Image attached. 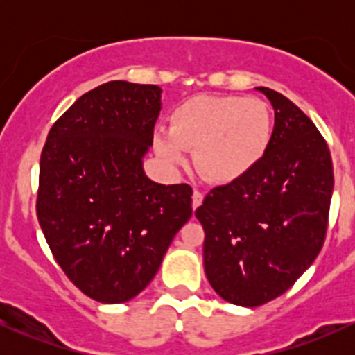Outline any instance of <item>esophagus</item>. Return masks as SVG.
I'll return each mask as SVG.
<instances>
[{
	"label": "esophagus",
	"mask_w": 355,
	"mask_h": 355,
	"mask_svg": "<svg viewBox=\"0 0 355 355\" xmlns=\"http://www.w3.org/2000/svg\"><path fill=\"white\" fill-rule=\"evenodd\" d=\"M202 199H204L202 192L194 191V194H192V207H194V209H198L200 204H202Z\"/></svg>",
	"instance_id": "1"
}]
</instances>
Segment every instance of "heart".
Instances as JSON below:
<instances>
[{
  "mask_svg": "<svg viewBox=\"0 0 355 355\" xmlns=\"http://www.w3.org/2000/svg\"><path fill=\"white\" fill-rule=\"evenodd\" d=\"M271 114L257 98L196 96L173 110L170 130L155 134V149L171 168H185L189 151L213 184H232L249 175L266 155Z\"/></svg>",
  "mask_w": 355,
  "mask_h": 355,
  "instance_id": "b5f03b06",
  "label": "heart"
}]
</instances>
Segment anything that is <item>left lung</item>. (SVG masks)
<instances>
[{
	"label": "left lung",
	"mask_w": 355,
	"mask_h": 355,
	"mask_svg": "<svg viewBox=\"0 0 355 355\" xmlns=\"http://www.w3.org/2000/svg\"><path fill=\"white\" fill-rule=\"evenodd\" d=\"M256 89L275 110L266 155L196 209L207 280L221 299L244 307L277 299L313 264L333 194L330 149L316 125L280 92Z\"/></svg>",
	"instance_id": "1"
}]
</instances>
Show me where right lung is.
<instances>
[{
  "label": "right lung",
  "instance_id": "1",
  "mask_svg": "<svg viewBox=\"0 0 355 355\" xmlns=\"http://www.w3.org/2000/svg\"><path fill=\"white\" fill-rule=\"evenodd\" d=\"M159 111L157 85L106 82L56 120L42 149L39 225L60 268L98 302L148 287L192 216L191 185L156 184L142 168Z\"/></svg>",
  "mask_w": 355,
  "mask_h": 355
}]
</instances>
